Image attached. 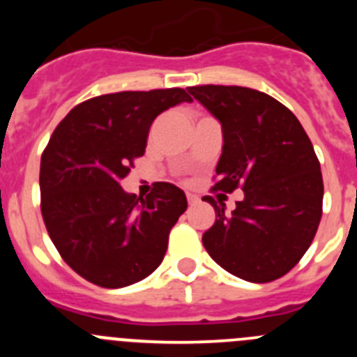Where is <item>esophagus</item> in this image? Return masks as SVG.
Masks as SVG:
<instances>
[{
    "label": "esophagus",
    "mask_w": 357,
    "mask_h": 357,
    "mask_svg": "<svg viewBox=\"0 0 357 357\" xmlns=\"http://www.w3.org/2000/svg\"><path fill=\"white\" fill-rule=\"evenodd\" d=\"M188 202H189V206H195V204H198V202H200V198H198L197 195L188 193Z\"/></svg>",
    "instance_id": "34e87169"
}]
</instances>
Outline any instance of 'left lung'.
Wrapping results in <instances>:
<instances>
[{
	"instance_id": "left-lung-1",
	"label": "left lung",
	"mask_w": 357,
	"mask_h": 357,
	"mask_svg": "<svg viewBox=\"0 0 357 357\" xmlns=\"http://www.w3.org/2000/svg\"><path fill=\"white\" fill-rule=\"evenodd\" d=\"M222 123L223 146L214 189L245 198L225 213L206 197L216 222L202 241L223 270L248 282H270L301 261L317 234L324 182L301 121L275 98L238 85L189 87Z\"/></svg>"
}]
</instances>
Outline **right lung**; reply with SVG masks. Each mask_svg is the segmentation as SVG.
<instances>
[{
  "label": "right lung",
  "mask_w": 357,
  "mask_h": 357,
  "mask_svg": "<svg viewBox=\"0 0 357 357\" xmlns=\"http://www.w3.org/2000/svg\"><path fill=\"white\" fill-rule=\"evenodd\" d=\"M184 89L123 91L80 103L59 123L40 159V211L53 245L93 284L125 288L157 270L188 209L182 189L157 182L146 197L119 185L146 148L160 112Z\"/></svg>",
  "instance_id": "obj_1"
}]
</instances>
